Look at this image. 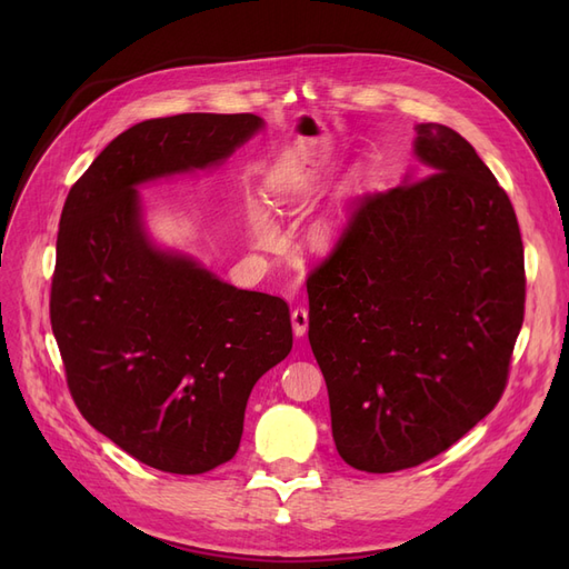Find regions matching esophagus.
Instances as JSON below:
<instances>
[{
  "mask_svg": "<svg viewBox=\"0 0 569 569\" xmlns=\"http://www.w3.org/2000/svg\"><path fill=\"white\" fill-rule=\"evenodd\" d=\"M291 327H295V335L303 337L308 330V311L303 306H297L295 311H291Z\"/></svg>",
  "mask_w": 569,
  "mask_h": 569,
  "instance_id": "1",
  "label": "esophagus"
}]
</instances>
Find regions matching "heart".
<instances>
[{
    "mask_svg": "<svg viewBox=\"0 0 569 569\" xmlns=\"http://www.w3.org/2000/svg\"><path fill=\"white\" fill-rule=\"evenodd\" d=\"M249 226H251V234L256 239V244L270 247V244L278 242V228H274L272 218L263 209H258V206H253V209H251Z\"/></svg>",
    "mask_w": 569,
    "mask_h": 569,
    "instance_id": "heart-1",
    "label": "heart"
}]
</instances>
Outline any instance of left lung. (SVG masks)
<instances>
[{
	"mask_svg": "<svg viewBox=\"0 0 569 569\" xmlns=\"http://www.w3.org/2000/svg\"><path fill=\"white\" fill-rule=\"evenodd\" d=\"M416 153L429 176L351 201L306 280L337 451L375 475L416 468L489 416L525 320L506 189L446 126H418Z\"/></svg>",
	"mask_w": 569,
	"mask_h": 569,
	"instance_id": "8db88e82",
	"label": "left lung"
}]
</instances>
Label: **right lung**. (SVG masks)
I'll return each instance as SVG.
<instances>
[{
    "label": "right lung",
    "instance_id": "right-lung-1",
    "mask_svg": "<svg viewBox=\"0 0 569 569\" xmlns=\"http://www.w3.org/2000/svg\"><path fill=\"white\" fill-rule=\"evenodd\" d=\"M263 120L180 113L137 123L66 197L49 318L82 418L140 462L201 475L242 439L258 377L291 351L289 306L153 249L137 184L228 159Z\"/></svg>",
    "mask_w": 569,
    "mask_h": 569
}]
</instances>
